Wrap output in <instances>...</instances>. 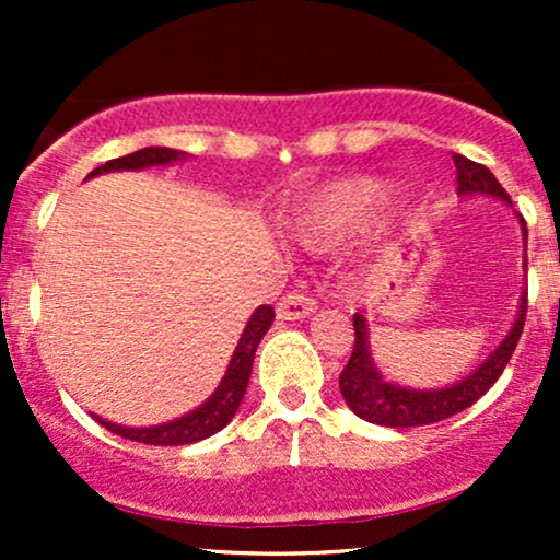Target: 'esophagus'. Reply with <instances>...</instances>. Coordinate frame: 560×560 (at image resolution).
Returning a JSON list of instances; mask_svg holds the SVG:
<instances>
[{
	"instance_id": "1",
	"label": "esophagus",
	"mask_w": 560,
	"mask_h": 560,
	"mask_svg": "<svg viewBox=\"0 0 560 560\" xmlns=\"http://www.w3.org/2000/svg\"><path fill=\"white\" fill-rule=\"evenodd\" d=\"M316 307L318 302L307 298L305 292H289L276 305V316H279V320H300L316 313Z\"/></svg>"
}]
</instances>
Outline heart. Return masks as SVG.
<instances>
[{
    "label": "heart",
    "instance_id": "b5f03b06",
    "mask_svg": "<svg viewBox=\"0 0 560 560\" xmlns=\"http://www.w3.org/2000/svg\"><path fill=\"white\" fill-rule=\"evenodd\" d=\"M392 202V189L376 178H342L307 197L289 215V229L305 244L329 242L345 231L361 226Z\"/></svg>",
    "mask_w": 560,
    "mask_h": 560
}]
</instances>
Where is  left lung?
Wrapping results in <instances>:
<instances>
[{"label": "left lung", "instance_id": "left-lung-1", "mask_svg": "<svg viewBox=\"0 0 560 560\" xmlns=\"http://www.w3.org/2000/svg\"><path fill=\"white\" fill-rule=\"evenodd\" d=\"M455 171H458V195L460 197H494L513 208L508 191L500 186L498 178L492 176L490 168L474 163L464 155H453ZM518 223H522L524 247H526V221L516 213ZM524 271H526V253H524ZM526 318V289L518 302V313L513 326L508 329L494 350L481 361L471 374L458 378L455 384L440 389H413L402 387V384L389 382L382 371L376 369L374 355H371L369 342V320L363 313H355L352 324H355V345H352V355L347 361L345 371L339 374V389H342L345 402L355 416L363 421L378 423V427L389 429H408V427H427V423L445 421L450 416L460 413V410L471 408L474 402L485 395L487 389L498 382L503 369L511 361L513 350H516L518 337L524 331Z\"/></svg>", "mask_w": 560, "mask_h": 560}]
</instances>
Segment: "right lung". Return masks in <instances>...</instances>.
Masks as SVG:
<instances>
[{
    "instance_id": "1",
    "label": "right lung",
    "mask_w": 560,
    "mask_h": 560,
    "mask_svg": "<svg viewBox=\"0 0 560 560\" xmlns=\"http://www.w3.org/2000/svg\"><path fill=\"white\" fill-rule=\"evenodd\" d=\"M184 158L186 152L171 150V147H144V150L133 152V155L107 160L105 165L94 168L86 178L102 176V173H113V171H144V168H152V165H171ZM271 324H273V307L260 305L258 311L249 316L247 326H244L240 345H236L234 355H231V363L226 374L221 378V384H218L215 392L208 397V400L199 405V408L189 410V413L182 416V419L158 423V427H141V429L120 427V423L105 421L100 419V416H94V419L118 436H126V440H133V442H144V445H160V447L191 445V442H199L205 440V436L221 432V429L234 419L244 392H247L249 374H253L255 350H258L260 339L266 337V331L271 329Z\"/></svg>"
}]
</instances>
